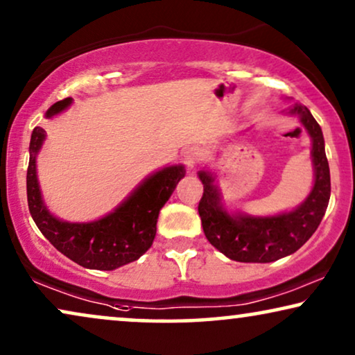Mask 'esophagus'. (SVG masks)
<instances>
[{"instance_id": "esophagus-1", "label": "esophagus", "mask_w": 355, "mask_h": 355, "mask_svg": "<svg viewBox=\"0 0 355 355\" xmlns=\"http://www.w3.org/2000/svg\"><path fill=\"white\" fill-rule=\"evenodd\" d=\"M182 155H183V160H185L187 167L190 168V170H193V168L196 167V164L200 162L201 150L198 149V148H187V149H183Z\"/></svg>"}]
</instances>
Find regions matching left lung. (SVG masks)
Returning a JSON list of instances; mask_svg holds the SVG:
<instances>
[{"label": "left lung", "instance_id": "8db88e82", "mask_svg": "<svg viewBox=\"0 0 355 355\" xmlns=\"http://www.w3.org/2000/svg\"><path fill=\"white\" fill-rule=\"evenodd\" d=\"M291 113L300 116V121L311 136V157L315 165L313 190L295 211L274 217H232L222 209L214 177L205 170L198 173L205 188L198 212L206 239L220 253L235 261L271 263L297 252L318 229L328 207L331 180L323 133L306 107L297 105Z\"/></svg>", "mask_w": 355, "mask_h": 355}]
</instances>
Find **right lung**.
<instances>
[{
    "label": "right lung",
    "instance_id": "1",
    "mask_svg": "<svg viewBox=\"0 0 355 355\" xmlns=\"http://www.w3.org/2000/svg\"><path fill=\"white\" fill-rule=\"evenodd\" d=\"M71 98L53 103L46 116L64 110ZM45 139V130L35 126L31 138V159L27 167V202L40 232L53 247L89 269L112 271L138 259L148 252L155 237L159 211L172 195L180 178L182 165H172L149 177L115 212L89 224H69L55 219L42 201L35 173V154Z\"/></svg>",
    "mask_w": 355,
    "mask_h": 355
}]
</instances>
